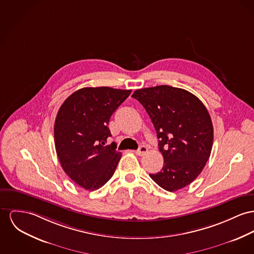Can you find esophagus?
I'll return each instance as SVG.
<instances>
[{"label": "esophagus", "instance_id": "obj_1", "mask_svg": "<svg viewBox=\"0 0 254 254\" xmlns=\"http://www.w3.org/2000/svg\"><path fill=\"white\" fill-rule=\"evenodd\" d=\"M147 147L146 146H144V145H140L139 146V148L137 149V150H135L134 152L136 154V155H138V156H143L145 153L147 152Z\"/></svg>", "mask_w": 254, "mask_h": 254}]
</instances>
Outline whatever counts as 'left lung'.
Instances as JSON below:
<instances>
[{"instance_id":"left-lung-1","label":"left lung","mask_w":254,"mask_h":254,"mask_svg":"<svg viewBox=\"0 0 254 254\" xmlns=\"http://www.w3.org/2000/svg\"><path fill=\"white\" fill-rule=\"evenodd\" d=\"M132 97L150 117L164 157L162 170L149 176L169 191L188 186L200 174L212 150L214 130L206 107L188 90L170 85L136 89Z\"/></svg>"}]
</instances>
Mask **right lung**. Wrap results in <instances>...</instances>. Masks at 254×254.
Instances as JSON below:
<instances>
[{
    "label": "right lung",
    "instance_id": "add662e5",
    "mask_svg": "<svg viewBox=\"0 0 254 254\" xmlns=\"http://www.w3.org/2000/svg\"><path fill=\"white\" fill-rule=\"evenodd\" d=\"M131 90L84 87L61 106L55 120V146L62 168L79 186L95 190L114 175L121 158L108 127L112 115Z\"/></svg>",
    "mask_w": 254,
    "mask_h": 254
}]
</instances>
